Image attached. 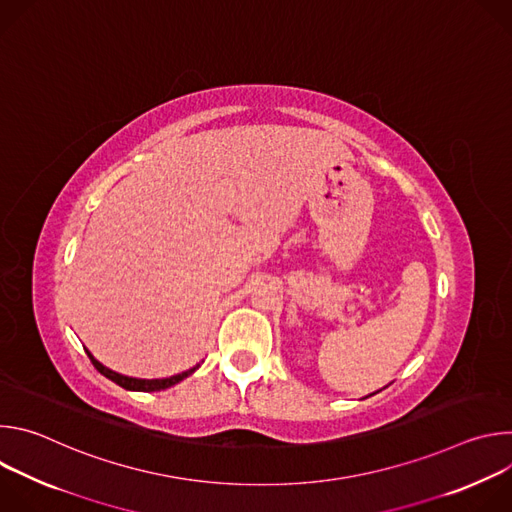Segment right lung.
<instances>
[{
	"instance_id": "add662e5",
	"label": "right lung",
	"mask_w": 512,
	"mask_h": 512,
	"mask_svg": "<svg viewBox=\"0 0 512 512\" xmlns=\"http://www.w3.org/2000/svg\"><path fill=\"white\" fill-rule=\"evenodd\" d=\"M87 354H89V358H91V362H93V367H95L103 377H107L109 381L117 383L119 387H123V389H127V391H143V393L162 391V389H168V387L180 383L182 379L190 377V375L198 369V364H196L194 369H188V371H184V373H180V375H174V377H168V379H133V377H125V375H119V373H115V371L103 367V364H101L89 350H87Z\"/></svg>"
}]
</instances>
